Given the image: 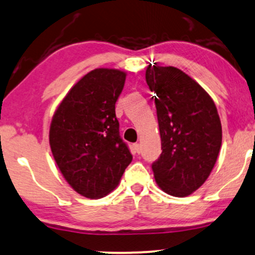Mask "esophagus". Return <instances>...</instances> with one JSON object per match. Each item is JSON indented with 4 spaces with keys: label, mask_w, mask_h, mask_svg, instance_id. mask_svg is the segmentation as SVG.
I'll return each instance as SVG.
<instances>
[{
    "label": "esophagus",
    "mask_w": 255,
    "mask_h": 255,
    "mask_svg": "<svg viewBox=\"0 0 255 255\" xmlns=\"http://www.w3.org/2000/svg\"><path fill=\"white\" fill-rule=\"evenodd\" d=\"M132 148H133L134 152L139 154V152H140V145L138 144V143H134V144H132Z\"/></svg>",
    "instance_id": "1"
}]
</instances>
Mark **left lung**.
<instances>
[{"label": "left lung", "instance_id": "1", "mask_svg": "<svg viewBox=\"0 0 255 255\" xmlns=\"http://www.w3.org/2000/svg\"><path fill=\"white\" fill-rule=\"evenodd\" d=\"M161 136L160 157L151 164L162 191L186 197L204 184L222 144V125L210 95L180 69L155 63L145 71Z\"/></svg>", "mask_w": 255, "mask_h": 255}]
</instances>
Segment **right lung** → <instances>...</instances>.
Segmentation results:
<instances>
[{"label": "right lung", "instance_id": "1", "mask_svg": "<svg viewBox=\"0 0 255 255\" xmlns=\"http://www.w3.org/2000/svg\"><path fill=\"white\" fill-rule=\"evenodd\" d=\"M125 77L117 69H94L69 91L52 117L53 158L68 184L87 198L110 193L132 161L116 117Z\"/></svg>", "mask_w": 255, "mask_h": 255}]
</instances>
